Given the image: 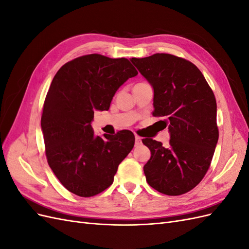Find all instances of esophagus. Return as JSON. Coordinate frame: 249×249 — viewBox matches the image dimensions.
<instances>
[{
	"label": "esophagus",
	"instance_id": "34e87169",
	"mask_svg": "<svg viewBox=\"0 0 249 249\" xmlns=\"http://www.w3.org/2000/svg\"><path fill=\"white\" fill-rule=\"evenodd\" d=\"M141 142H142L141 137H139V136H137V135H136V136H135V145H136V146L140 145Z\"/></svg>",
	"mask_w": 249,
	"mask_h": 249
}]
</instances>
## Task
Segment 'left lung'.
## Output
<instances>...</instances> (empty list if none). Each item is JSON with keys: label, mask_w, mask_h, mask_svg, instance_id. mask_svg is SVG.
<instances>
[{"label": "left lung", "mask_w": 249, "mask_h": 249, "mask_svg": "<svg viewBox=\"0 0 249 249\" xmlns=\"http://www.w3.org/2000/svg\"><path fill=\"white\" fill-rule=\"evenodd\" d=\"M154 89V112L164 117L169 145L143 139L150 159L143 167L150 187L166 195H180L200 183L219 137L214 93L201 71L188 60L170 54L132 58Z\"/></svg>", "instance_id": "left-lung-1"}]
</instances>
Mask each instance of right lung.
<instances>
[{
	"mask_svg": "<svg viewBox=\"0 0 249 249\" xmlns=\"http://www.w3.org/2000/svg\"><path fill=\"white\" fill-rule=\"evenodd\" d=\"M137 74L125 58L91 54L65 63L53 79L41 131L50 167L71 193L90 197L106 190L134 147L132 132L96 136L91 123L94 111L108 110L117 89Z\"/></svg>",
	"mask_w": 249,
	"mask_h": 249,
	"instance_id": "obj_1",
	"label": "right lung"
}]
</instances>
